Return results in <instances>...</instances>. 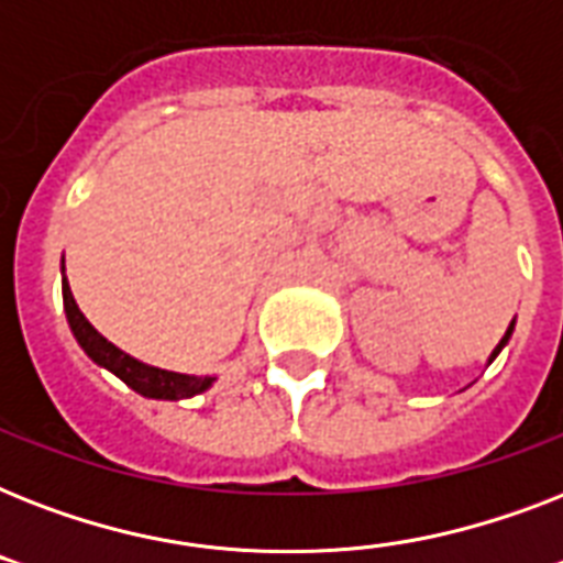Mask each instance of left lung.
Returning <instances> with one entry per match:
<instances>
[{
  "instance_id": "obj_1",
  "label": "left lung",
  "mask_w": 563,
  "mask_h": 563,
  "mask_svg": "<svg viewBox=\"0 0 563 563\" xmlns=\"http://www.w3.org/2000/svg\"><path fill=\"white\" fill-rule=\"evenodd\" d=\"M511 333H515V321H511V324H508L506 335H503V339H499V344H497V347H494V353H490V356H488V365H490V362H494V360H497L499 351H503V347H506L508 339H511Z\"/></svg>"
}]
</instances>
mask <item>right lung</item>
<instances>
[{
  "label": "right lung",
  "instance_id": "1",
  "mask_svg": "<svg viewBox=\"0 0 563 563\" xmlns=\"http://www.w3.org/2000/svg\"><path fill=\"white\" fill-rule=\"evenodd\" d=\"M64 309L66 321H69V330H73L75 342L81 344V351L90 356L99 368H108L110 374H117L128 388H134L136 394L143 397H152V400H187L195 394L207 391L216 376H192V374H175V371L154 368V365H145V362L128 356L125 351H119L117 344L108 342L104 335L96 330V327L84 318V312L78 309L73 298V289L66 283L64 274Z\"/></svg>",
  "mask_w": 563,
  "mask_h": 563
}]
</instances>
